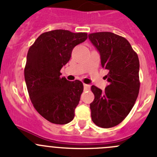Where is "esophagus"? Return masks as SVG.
<instances>
[{"instance_id": "34e87169", "label": "esophagus", "mask_w": 157, "mask_h": 157, "mask_svg": "<svg viewBox=\"0 0 157 157\" xmlns=\"http://www.w3.org/2000/svg\"><path fill=\"white\" fill-rule=\"evenodd\" d=\"M90 88H91V86H90L89 84H84V91H89Z\"/></svg>"}]
</instances>
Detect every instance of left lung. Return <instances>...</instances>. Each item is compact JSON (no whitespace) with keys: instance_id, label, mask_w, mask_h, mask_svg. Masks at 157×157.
<instances>
[{"instance_id":"1","label":"left lung","mask_w":157,"mask_h":157,"mask_svg":"<svg viewBox=\"0 0 157 157\" xmlns=\"http://www.w3.org/2000/svg\"><path fill=\"white\" fill-rule=\"evenodd\" d=\"M88 39L100 54L101 65L108 73L104 91L92 85L95 95L90 104L92 122L111 128L123 121L135 103L140 89L138 56L125 38L112 32H96Z\"/></svg>"}]
</instances>
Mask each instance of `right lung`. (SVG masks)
I'll return each mask as SVG.
<instances>
[{"instance_id":"add662e5","label":"right lung","mask_w":157,"mask_h":157,"mask_svg":"<svg viewBox=\"0 0 157 157\" xmlns=\"http://www.w3.org/2000/svg\"><path fill=\"white\" fill-rule=\"evenodd\" d=\"M88 38L87 33L54 30L43 33L28 50L24 78L35 110L47 121L67 124L74 118L84 86L69 81L60 71L71 58L72 50Z\"/></svg>"}]
</instances>
